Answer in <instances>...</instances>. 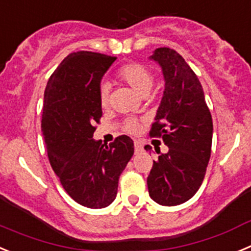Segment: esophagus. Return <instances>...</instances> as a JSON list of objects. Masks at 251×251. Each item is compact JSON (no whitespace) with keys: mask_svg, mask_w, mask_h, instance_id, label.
<instances>
[{"mask_svg":"<svg viewBox=\"0 0 251 251\" xmlns=\"http://www.w3.org/2000/svg\"><path fill=\"white\" fill-rule=\"evenodd\" d=\"M134 146H135V151H136V152H139V151H142V144L140 141H135Z\"/></svg>","mask_w":251,"mask_h":251,"instance_id":"34e87169","label":"esophagus"}]
</instances>
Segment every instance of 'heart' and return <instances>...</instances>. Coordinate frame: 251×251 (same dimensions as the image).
Instances as JSON below:
<instances>
[{"instance_id":"b5f03b06","label":"heart","mask_w":251,"mask_h":251,"mask_svg":"<svg viewBox=\"0 0 251 251\" xmlns=\"http://www.w3.org/2000/svg\"><path fill=\"white\" fill-rule=\"evenodd\" d=\"M116 78L132 87L140 95L148 94L153 83L152 71L146 65L140 64V62L124 65L116 72ZM99 101L102 107L109 106L110 87L106 83H101L99 87ZM140 127H141V124L137 119H127L123 124V130L127 134H137Z\"/></svg>"}]
</instances>
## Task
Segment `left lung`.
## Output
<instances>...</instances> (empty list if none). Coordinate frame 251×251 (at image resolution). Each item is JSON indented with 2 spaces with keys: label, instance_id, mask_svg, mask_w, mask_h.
Masks as SVG:
<instances>
[{
  "label": "left lung",
  "instance_id": "left-lung-1",
  "mask_svg": "<svg viewBox=\"0 0 251 251\" xmlns=\"http://www.w3.org/2000/svg\"><path fill=\"white\" fill-rule=\"evenodd\" d=\"M151 58L162 67L166 86L149 135L162 139L169 152L157 151L148 176L149 194L157 204L175 206L201 186L211 155L213 119L201 83L180 53L160 47Z\"/></svg>",
  "mask_w": 251,
  "mask_h": 251
}]
</instances>
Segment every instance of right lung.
I'll list each match as a JSON object with an SVG mask.
<instances>
[{
    "label": "right lung",
    "mask_w": 251,
    "mask_h": 251,
    "mask_svg": "<svg viewBox=\"0 0 251 251\" xmlns=\"http://www.w3.org/2000/svg\"><path fill=\"white\" fill-rule=\"evenodd\" d=\"M115 60L91 51L70 53L45 90L41 127L50 164L66 193L91 209L114 201L120 174L134 155L126 135L110 144L92 139L102 116L100 81Z\"/></svg>",
    "instance_id": "obj_1"
}]
</instances>
